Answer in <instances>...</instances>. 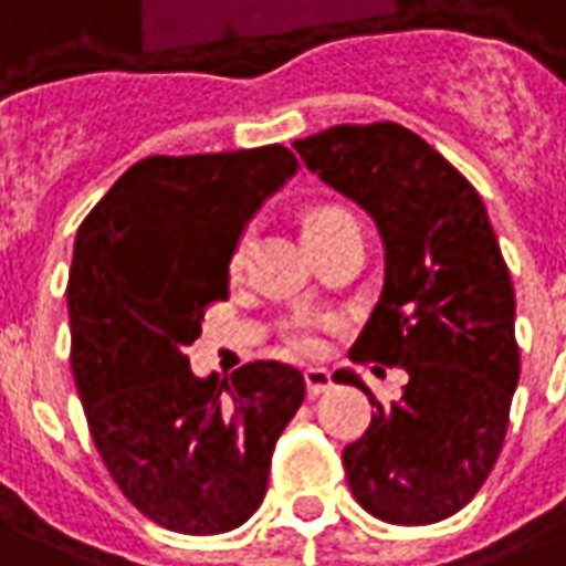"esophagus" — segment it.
Listing matches in <instances>:
<instances>
[{"label":"esophagus","instance_id":"esophagus-1","mask_svg":"<svg viewBox=\"0 0 566 566\" xmlns=\"http://www.w3.org/2000/svg\"><path fill=\"white\" fill-rule=\"evenodd\" d=\"M303 379H306V389H310V395H322L334 386V382H331V370H324V367H306Z\"/></svg>","mask_w":566,"mask_h":566}]
</instances>
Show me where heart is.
<instances>
[{"label":"heart","instance_id":"1","mask_svg":"<svg viewBox=\"0 0 566 566\" xmlns=\"http://www.w3.org/2000/svg\"><path fill=\"white\" fill-rule=\"evenodd\" d=\"M343 217H352L346 208H337V205H324V208H315L306 220V232H315V229L327 227V223H334V220H343ZM248 248H251V229L239 235V242L232 248V256H229V266L232 270H242L244 266V256H248ZM287 349L294 352V355H312V352L318 349V327L312 322H294L291 324V331H287Z\"/></svg>","mask_w":566,"mask_h":566}]
</instances>
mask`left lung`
Segmentation results:
<instances>
[{
  "instance_id": "1",
  "label": "left lung",
  "mask_w": 566,
  "mask_h": 566,
  "mask_svg": "<svg viewBox=\"0 0 566 566\" xmlns=\"http://www.w3.org/2000/svg\"><path fill=\"white\" fill-rule=\"evenodd\" d=\"M294 149L374 217L386 244V284L349 358L407 370L389 407L358 374L337 370L377 407L367 432L343 450L349 490L389 524L444 521L488 481L521 374L515 291L484 201L395 122L334 125Z\"/></svg>"
}]
</instances>
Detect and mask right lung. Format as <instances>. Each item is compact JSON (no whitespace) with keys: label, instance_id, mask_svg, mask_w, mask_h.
I'll use <instances>...</instances> for the list:
<instances>
[{"label":"right lung","instance_id":"1","mask_svg":"<svg viewBox=\"0 0 566 566\" xmlns=\"http://www.w3.org/2000/svg\"><path fill=\"white\" fill-rule=\"evenodd\" d=\"M296 168L282 144L149 156L78 227L66 284L78 398L118 490L168 531L211 536L254 515L306 398L296 367L199 379L187 358L205 310L229 296L244 223Z\"/></svg>","mask_w":566,"mask_h":566}]
</instances>
